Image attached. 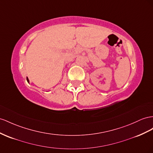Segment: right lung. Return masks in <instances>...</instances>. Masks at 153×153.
Listing matches in <instances>:
<instances>
[{
  "mask_svg": "<svg viewBox=\"0 0 153 153\" xmlns=\"http://www.w3.org/2000/svg\"><path fill=\"white\" fill-rule=\"evenodd\" d=\"M26 80H27V81L28 83H30V80H29V79H28V78H27V77L26 78Z\"/></svg>",
  "mask_w": 153,
  "mask_h": 153,
  "instance_id": "right-lung-1",
  "label": "right lung"
}]
</instances>
